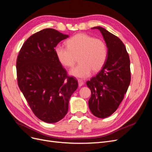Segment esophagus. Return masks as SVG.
<instances>
[{"label": "esophagus", "instance_id": "esophagus-1", "mask_svg": "<svg viewBox=\"0 0 152 152\" xmlns=\"http://www.w3.org/2000/svg\"><path fill=\"white\" fill-rule=\"evenodd\" d=\"M78 82H79V87H81V86H83V85L84 84L83 80H80V79L78 80Z\"/></svg>", "mask_w": 152, "mask_h": 152}]
</instances>
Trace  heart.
<instances>
[{
	"instance_id": "heart-1",
	"label": "heart",
	"mask_w": 152,
	"mask_h": 152,
	"mask_svg": "<svg viewBox=\"0 0 152 152\" xmlns=\"http://www.w3.org/2000/svg\"><path fill=\"white\" fill-rule=\"evenodd\" d=\"M66 44L67 48L56 46L55 54L59 62L66 68L74 66L78 57L80 63L70 71L76 77L86 78L92 71H99L107 61L108 48L102 39L80 33L67 40Z\"/></svg>"
}]
</instances>
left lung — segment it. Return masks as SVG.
Listing matches in <instances>:
<instances>
[{
	"label": "left lung",
	"instance_id": "8db88e82",
	"mask_svg": "<svg viewBox=\"0 0 152 152\" xmlns=\"http://www.w3.org/2000/svg\"><path fill=\"white\" fill-rule=\"evenodd\" d=\"M108 48V57L96 76L87 81L91 91L89 107L94 116L103 118L116 111L131 82L130 59L125 45L117 36L100 26Z\"/></svg>",
	"mask_w": 152,
	"mask_h": 152
}]
</instances>
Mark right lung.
I'll list each match as a JSON object with an SVG mask.
<instances>
[{"mask_svg":"<svg viewBox=\"0 0 152 152\" xmlns=\"http://www.w3.org/2000/svg\"><path fill=\"white\" fill-rule=\"evenodd\" d=\"M68 37L53 28L42 30L25 41L18 55V86L35 115L45 122H57L66 115L78 87L55 54V47Z\"/></svg>","mask_w":152,"mask_h":152,"instance_id":"add662e5","label":"right lung"}]
</instances>
